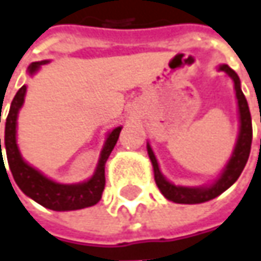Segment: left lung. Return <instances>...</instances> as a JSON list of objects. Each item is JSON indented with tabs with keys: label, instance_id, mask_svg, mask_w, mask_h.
<instances>
[{
	"label": "left lung",
	"instance_id": "1",
	"mask_svg": "<svg viewBox=\"0 0 261 261\" xmlns=\"http://www.w3.org/2000/svg\"><path fill=\"white\" fill-rule=\"evenodd\" d=\"M220 70H224L227 75L234 81V89L237 95L238 111H240V134H238L237 144L229 159L228 165L225 166L224 172L221 173L220 179L208 188H186V186H176L166 180L160 173L159 163L156 156L150 146H147L148 158L151 160L153 170H154V180L159 186L160 192L166 196L169 201L176 203H202L217 198L218 195L225 192L231 185L237 180L243 169L247 163L250 150H251V140H253V127H251V115L248 110V103L246 96L240 86V77L229 68L228 65H221Z\"/></svg>",
	"mask_w": 261,
	"mask_h": 261
}]
</instances>
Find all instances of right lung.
I'll list each match as a JSON object with an SVG mask.
<instances>
[{
  "instance_id": "add662e5",
  "label": "right lung",
  "mask_w": 261,
  "mask_h": 261,
  "mask_svg": "<svg viewBox=\"0 0 261 261\" xmlns=\"http://www.w3.org/2000/svg\"><path fill=\"white\" fill-rule=\"evenodd\" d=\"M44 63H47V62L43 60V62L32 63L29 66V73L30 75L34 73ZM25 89L27 88L24 85L17 91L13 102H11V107H10V113L5 120V153H7L8 166L13 173L15 184L18 185V188L27 196H30L33 201H36L37 203L43 205L44 208H49L53 211H73V210H82V208H88V206L98 203L102 196L103 188H105V163H107V159L110 158L114 146L117 144L121 127L114 128L108 134V139L105 141V146L101 151L98 167L89 180L77 185L56 184V182L47 179L46 176L41 175L40 172L36 170L34 167L27 165L21 159L20 150L17 146V139H15L17 114L24 102ZM0 154V163L3 166L4 158H3V151H1V139ZM5 172H7V169H5Z\"/></svg>"
}]
</instances>
